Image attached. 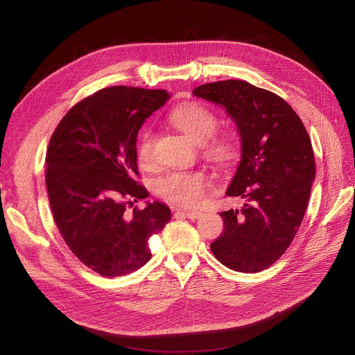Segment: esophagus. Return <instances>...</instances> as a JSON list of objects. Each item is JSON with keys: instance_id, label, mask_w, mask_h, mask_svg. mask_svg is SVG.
Segmentation results:
<instances>
[{"instance_id": "esophagus-1", "label": "esophagus", "mask_w": 355, "mask_h": 355, "mask_svg": "<svg viewBox=\"0 0 355 355\" xmlns=\"http://www.w3.org/2000/svg\"><path fill=\"white\" fill-rule=\"evenodd\" d=\"M175 213H182L184 216H187L190 220H197L202 216L201 211H193V210H181V209H174Z\"/></svg>"}]
</instances>
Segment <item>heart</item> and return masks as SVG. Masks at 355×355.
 I'll return each instance as SVG.
<instances>
[{"mask_svg": "<svg viewBox=\"0 0 355 355\" xmlns=\"http://www.w3.org/2000/svg\"><path fill=\"white\" fill-rule=\"evenodd\" d=\"M170 119L185 137L196 144H204V151L211 161L226 165L237 157L239 149L233 134L220 132L211 137L218 121L214 112L206 105L198 102L184 103L171 112ZM154 142L153 130L145 129L137 145V158L141 165L148 166L153 164ZM207 187L209 178L206 174L173 171L157 181L155 190L168 202L184 207H197L204 200Z\"/></svg>", "mask_w": 355, "mask_h": 355, "instance_id": "obj_1", "label": "heart"}]
</instances>
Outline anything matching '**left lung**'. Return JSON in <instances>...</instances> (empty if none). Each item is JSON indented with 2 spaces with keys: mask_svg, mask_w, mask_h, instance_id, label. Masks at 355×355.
<instances>
[{
  "mask_svg": "<svg viewBox=\"0 0 355 355\" xmlns=\"http://www.w3.org/2000/svg\"><path fill=\"white\" fill-rule=\"evenodd\" d=\"M193 93L225 106L241 138V159L226 194L245 198V206L220 213L225 229L211 252L229 269L260 272L300 230L315 178L311 138L288 102L245 80L206 83Z\"/></svg>",
  "mask_w": 355,
  "mask_h": 355,
  "instance_id": "left-lung-1",
  "label": "left lung"
}]
</instances>
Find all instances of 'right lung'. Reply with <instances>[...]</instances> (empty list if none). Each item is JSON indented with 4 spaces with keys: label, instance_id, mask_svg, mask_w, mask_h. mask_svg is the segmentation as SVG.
Returning <instances> with one entry per match:
<instances>
[{
    "label": "right lung",
    "instance_id": "add662e5",
    "mask_svg": "<svg viewBox=\"0 0 355 355\" xmlns=\"http://www.w3.org/2000/svg\"><path fill=\"white\" fill-rule=\"evenodd\" d=\"M170 93L112 86L74 105L50 138L46 185L63 240L83 265L115 277L142 268L148 240L171 220L165 204L126 209L149 194L137 181V137L145 119Z\"/></svg>",
    "mask_w": 355,
    "mask_h": 355
}]
</instances>
